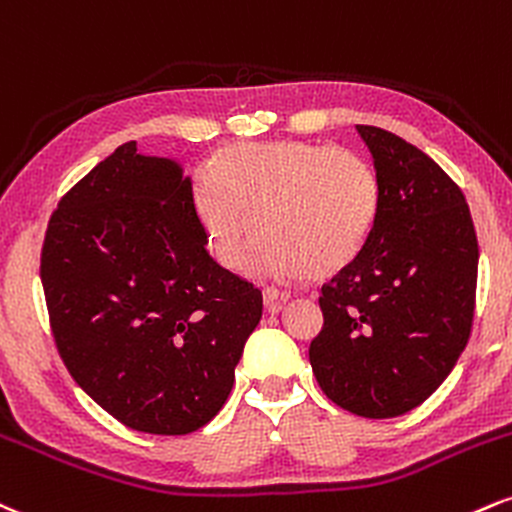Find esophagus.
Here are the masks:
<instances>
[{"instance_id": "1", "label": "esophagus", "mask_w": 512, "mask_h": 512, "mask_svg": "<svg viewBox=\"0 0 512 512\" xmlns=\"http://www.w3.org/2000/svg\"><path fill=\"white\" fill-rule=\"evenodd\" d=\"M287 299H290V292L275 290V287H263V304H266L270 314H278Z\"/></svg>"}]
</instances>
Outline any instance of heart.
<instances>
[{
  "label": "heart",
  "instance_id": "heart-1",
  "mask_svg": "<svg viewBox=\"0 0 512 512\" xmlns=\"http://www.w3.org/2000/svg\"><path fill=\"white\" fill-rule=\"evenodd\" d=\"M381 182L362 155L306 141L232 143L213 155L196 213L227 268L268 278H326L362 254ZM261 226L260 231L257 227Z\"/></svg>",
  "mask_w": 512,
  "mask_h": 512
}]
</instances>
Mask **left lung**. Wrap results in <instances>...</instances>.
<instances>
[{"label":"left lung","mask_w":512,"mask_h":512,"mask_svg":"<svg viewBox=\"0 0 512 512\" xmlns=\"http://www.w3.org/2000/svg\"><path fill=\"white\" fill-rule=\"evenodd\" d=\"M357 131L381 208L362 254L323 285L309 362L342 410L390 419L422 405L465 350L479 246L460 186L429 155L378 126Z\"/></svg>","instance_id":"left-lung-1"}]
</instances>
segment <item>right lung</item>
Returning a JSON list of instances; mask_svg holds the SVG:
<instances>
[{
    "label": "right lung",
    "mask_w": 512,
    "mask_h": 512,
    "mask_svg": "<svg viewBox=\"0 0 512 512\" xmlns=\"http://www.w3.org/2000/svg\"><path fill=\"white\" fill-rule=\"evenodd\" d=\"M182 162L119 146L59 201L40 278L74 381L114 419L158 436L225 405L263 297L208 254Z\"/></svg>",
    "instance_id": "right-lung-1"
}]
</instances>
